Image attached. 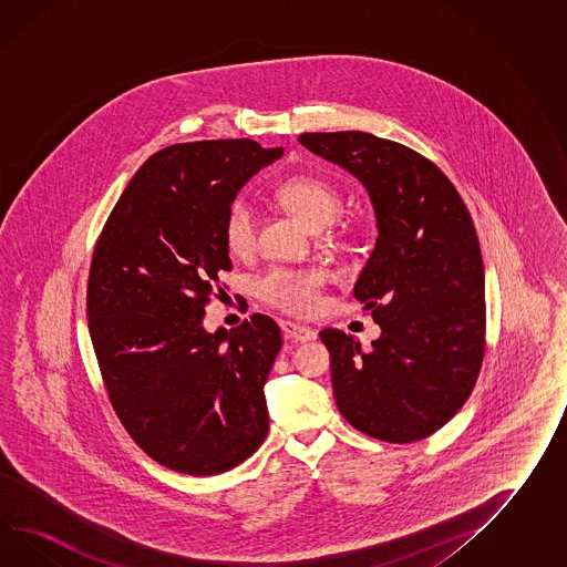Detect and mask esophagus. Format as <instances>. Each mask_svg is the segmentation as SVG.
<instances>
[{
  "label": "esophagus",
  "instance_id": "1",
  "mask_svg": "<svg viewBox=\"0 0 567 567\" xmlns=\"http://www.w3.org/2000/svg\"><path fill=\"white\" fill-rule=\"evenodd\" d=\"M280 328H282L285 336H287L289 340H292V342H313V340L318 338L316 330H311V328H307V326H301V323L282 321Z\"/></svg>",
  "mask_w": 567,
  "mask_h": 567
}]
</instances>
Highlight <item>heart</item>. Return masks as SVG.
I'll return each instance as SVG.
<instances>
[{
    "instance_id": "heart-1",
    "label": "heart",
    "mask_w": 567,
    "mask_h": 567,
    "mask_svg": "<svg viewBox=\"0 0 567 567\" xmlns=\"http://www.w3.org/2000/svg\"><path fill=\"white\" fill-rule=\"evenodd\" d=\"M278 198L303 219L319 229L340 215L342 196L330 182L316 176H295L278 186ZM223 241L234 256H248L256 244V219L246 198H235L223 219ZM326 272L316 268L272 266L254 280V290L264 303L292 316H311L321 305Z\"/></svg>"
}]
</instances>
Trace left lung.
Returning a JSON list of instances; mask_svg holds the SVG:
<instances>
[{
    "label": "left lung",
    "mask_w": 567,
    "mask_h": 567,
    "mask_svg": "<svg viewBox=\"0 0 567 567\" xmlns=\"http://www.w3.org/2000/svg\"><path fill=\"white\" fill-rule=\"evenodd\" d=\"M299 141L364 184L379 229L354 297L381 338L364 352L350 333L319 332L338 410L379 441H422L461 410L484 360V260L470 210L439 167L401 143L362 131Z\"/></svg>",
    "instance_id": "8db88e82"
}]
</instances>
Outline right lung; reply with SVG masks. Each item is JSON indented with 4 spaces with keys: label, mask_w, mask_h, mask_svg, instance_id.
I'll return each instance as SVG.
<instances>
[{
    "label": "right lung",
    "mask_w": 567,
    "mask_h": 567,
    "mask_svg": "<svg viewBox=\"0 0 567 567\" xmlns=\"http://www.w3.org/2000/svg\"><path fill=\"white\" fill-rule=\"evenodd\" d=\"M280 155L251 138L169 145L138 167L97 237L87 326L100 373L131 439L167 470H234L268 434L277 321L254 313L210 333L203 319L231 270L227 207Z\"/></svg>",
    "instance_id": "1"
}]
</instances>
